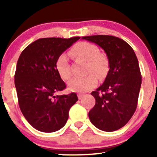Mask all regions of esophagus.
Here are the masks:
<instances>
[{"instance_id":"1","label":"esophagus","mask_w":157,"mask_h":157,"mask_svg":"<svg viewBox=\"0 0 157 157\" xmlns=\"http://www.w3.org/2000/svg\"><path fill=\"white\" fill-rule=\"evenodd\" d=\"M83 96H84V94H77V97H78L79 100H81V99L83 97Z\"/></svg>"}]
</instances>
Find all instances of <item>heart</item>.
<instances>
[{
  "label": "heart",
  "instance_id": "heart-1",
  "mask_svg": "<svg viewBox=\"0 0 157 157\" xmlns=\"http://www.w3.org/2000/svg\"><path fill=\"white\" fill-rule=\"evenodd\" d=\"M69 55L76 61L87 62L86 73H94L100 79L104 78L109 68L108 57L100 53V48L96 45L89 42H79L69 51ZM57 73L63 80H68L71 76V67L68 59L65 54L58 56L55 62ZM97 84V77L94 74H89L84 77H74L68 82L70 91L83 93L94 89Z\"/></svg>",
  "mask_w": 157,
  "mask_h": 157
}]
</instances>
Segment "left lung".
Segmentation results:
<instances>
[{
    "label": "left lung",
    "instance_id": "left-lung-1",
    "mask_svg": "<svg viewBox=\"0 0 157 157\" xmlns=\"http://www.w3.org/2000/svg\"><path fill=\"white\" fill-rule=\"evenodd\" d=\"M82 39L94 43L105 52L109 71L103 84L91 94L96 104L90 110V121L100 130L121 128L132 117L142 83L137 57L123 40L111 35H92Z\"/></svg>",
    "mask_w": 157,
    "mask_h": 157
}]
</instances>
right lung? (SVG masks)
<instances>
[{
    "label": "right lung",
    "mask_w": 157,
    "mask_h": 157,
    "mask_svg": "<svg viewBox=\"0 0 157 157\" xmlns=\"http://www.w3.org/2000/svg\"><path fill=\"white\" fill-rule=\"evenodd\" d=\"M80 38H40L20 55L15 75L19 106L26 120L37 130L51 133L62 128L69 109L78 100L76 93L55 96L66 87L56 70L55 62Z\"/></svg>",
    "instance_id": "1"
}]
</instances>
